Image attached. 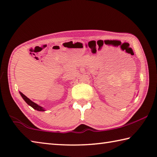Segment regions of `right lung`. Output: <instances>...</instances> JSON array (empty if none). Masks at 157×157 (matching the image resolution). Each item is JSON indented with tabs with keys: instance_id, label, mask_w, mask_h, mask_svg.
Instances as JSON below:
<instances>
[{
	"instance_id": "add662e5",
	"label": "right lung",
	"mask_w": 157,
	"mask_h": 157,
	"mask_svg": "<svg viewBox=\"0 0 157 157\" xmlns=\"http://www.w3.org/2000/svg\"><path fill=\"white\" fill-rule=\"evenodd\" d=\"M19 93H20V94H21V95L22 98V99H23L25 101V102H26V103L28 105H29V106L32 107L33 109H35L36 110H38V111H45L44 108L43 107H42L40 106H39V105H38L37 104L34 103L33 101H31V99H29V98H27V97L25 96L23 93H22L21 92H19Z\"/></svg>"
}]
</instances>
